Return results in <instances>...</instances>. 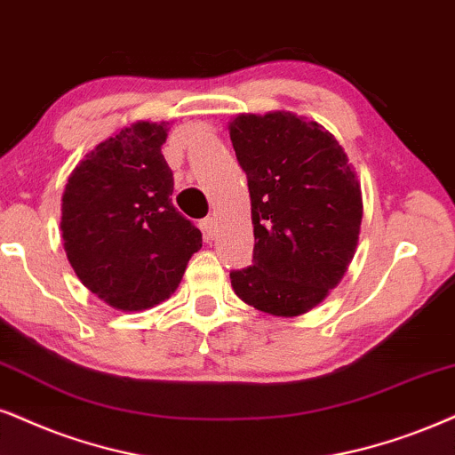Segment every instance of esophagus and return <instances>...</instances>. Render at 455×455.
<instances>
[{
    "instance_id": "obj_1",
    "label": "esophagus",
    "mask_w": 455,
    "mask_h": 455,
    "mask_svg": "<svg viewBox=\"0 0 455 455\" xmlns=\"http://www.w3.org/2000/svg\"><path fill=\"white\" fill-rule=\"evenodd\" d=\"M199 227H201V231H204L205 237L212 239V237H214V233H216V218L214 216L204 218V220L199 222Z\"/></svg>"
}]
</instances>
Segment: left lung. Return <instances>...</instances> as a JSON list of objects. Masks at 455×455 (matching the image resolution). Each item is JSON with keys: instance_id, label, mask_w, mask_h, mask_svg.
Masks as SVG:
<instances>
[{"instance_id": "1", "label": "left lung", "mask_w": 455, "mask_h": 455, "mask_svg": "<svg viewBox=\"0 0 455 455\" xmlns=\"http://www.w3.org/2000/svg\"><path fill=\"white\" fill-rule=\"evenodd\" d=\"M231 140L247 176L254 224L251 267L233 270L241 300L275 317H298L347 273L363 199L340 142L294 113L239 115Z\"/></svg>"}]
</instances>
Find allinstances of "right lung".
<instances>
[{
	"mask_svg": "<svg viewBox=\"0 0 455 455\" xmlns=\"http://www.w3.org/2000/svg\"><path fill=\"white\" fill-rule=\"evenodd\" d=\"M165 122H138L79 161L62 193L68 262L92 294L119 310L164 302L201 250V231L172 204L161 155Z\"/></svg>",
	"mask_w": 455,
	"mask_h": 455,
	"instance_id": "1",
	"label": "right lung"
}]
</instances>
